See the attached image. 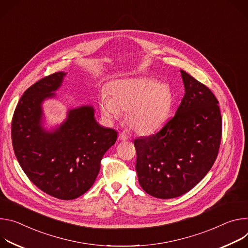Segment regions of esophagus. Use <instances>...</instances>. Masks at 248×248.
Segmentation results:
<instances>
[{"label":"esophagus","mask_w":248,"mask_h":248,"mask_svg":"<svg viewBox=\"0 0 248 248\" xmlns=\"http://www.w3.org/2000/svg\"><path fill=\"white\" fill-rule=\"evenodd\" d=\"M118 139L120 141H126V140H128V136L125 133H120L118 136Z\"/></svg>","instance_id":"1"}]
</instances>
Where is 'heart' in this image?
I'll list each match as a JSON object with an SVG mask.
<instances>
[{
    "mask_svg": "<svg viewBox=\"0 0 248 248\" xmlns=\"http://www.w3.org/2000/svg\"><path fill=\"white\" fill-rule=\"evenodd\" d=\"M110 94L103 92L99 97L102 115L113 121L123 110L128 127L141 135L152 134L166 123L173 104L170 87L150 78L116 79L110 85Z\"/></svg>",
    "mask_w": 248,
    "mask_h": 248,
    "instance_id": "1",
    "label": "heart"
}]
</instances>
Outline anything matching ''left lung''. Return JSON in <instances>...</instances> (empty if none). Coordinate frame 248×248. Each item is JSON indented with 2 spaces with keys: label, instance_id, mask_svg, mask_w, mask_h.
<instances>
[{
  "label": "left lung",
  "instance_id": "1",
  "mask_svg": "<svg viewBox=\"0 0 248 248\" xmlns=\"http://www.w3.org/2000/svg\"><path fill=\"white\" fill-rule=\"evenodd\" d=\"M185 93L175 115L157 133L136 139L141 187L159 199L185 194L209 172L222 139V116L214 93L180 70Z\"/></svg>",
  "mask_w": 248,
  "mask_h": 248
}]
</instances>
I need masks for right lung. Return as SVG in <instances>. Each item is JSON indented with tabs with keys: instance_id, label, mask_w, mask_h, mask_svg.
<instances>
[{
	"instance_id": "1",
	"label": "right lung",
	"mask_w": 248,
	"mask_h": 248,
	"mask_svg": "<svg viewBox=\"0 0 248 248\" xmlns=\"http://www.w3.org/2000/svg\"><path fill=\"white\" fill-rule=\"evenodd\" d=\"M66 75L54 73L24 92L14 113L12 141L19 166L35 186L55 198L73 200L94 183L117 132L100 126L91 105L69 109L63 123L44 128L42 103L56 96Z\"/></svg>"
}]
</instances>
